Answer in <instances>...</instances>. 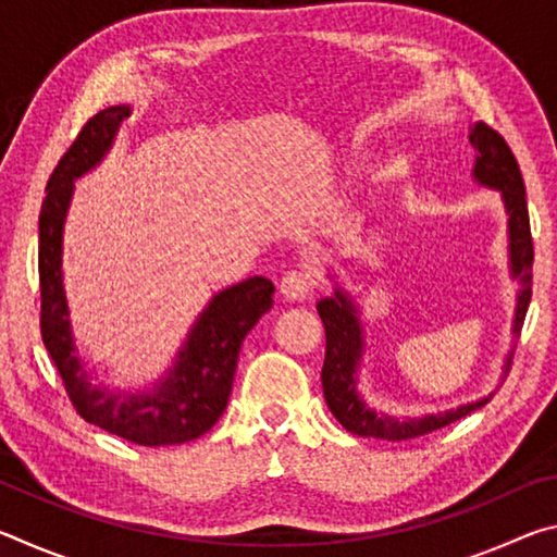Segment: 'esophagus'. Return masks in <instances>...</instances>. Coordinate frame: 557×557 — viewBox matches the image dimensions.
<instances>
[{
	"instance_id": "esophagus-1",
	"label": "esophagus",
	"mask_w": 557,
	"mask_h": 557,
	"mask_svg": "<svg viewBox=\"0 0 557 557\" xmlns=\"http://www.w3.org/2000/svg\"><path fill=\"white\" fill-rule=\"evenodd\" d=\"M312 289H314V280L305 270H289L280 280L282 297L289 299V301L307 299L309 295H312Z\"/></svg>"
}]
</instances>
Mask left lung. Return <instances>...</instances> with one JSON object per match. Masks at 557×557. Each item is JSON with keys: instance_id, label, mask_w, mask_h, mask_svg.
I'll list each match as a JSON object with an SVG mask.
<instances>
[{"instance_id": "left-lung-1", "label": "left lung", "mask_w": 557, "mask_h": 557, "mask_svg": "<svg viewBox=\"0 0 557 557\" xmlns=\"http://www.w3.org/2000/svg\"><path fill=\"white\" fill-rule=\"evenodd\" d=\"M469 143L476 152L474 172L471 176L482 186H492L502 191V199L508 213V260H511V275L521 280V292L516 299L513 317V336L521 334L523 319L531 301V280H533V238L531 221H528L525 206V186L521 169L506 139L492 129L486 122H474ZM317 312L324 322L326 332V354L322 369V388L329 410L342 425L358 437H379V440H412L449 422H457L465 414L474 412L492 400L494 393L476 403L459 405L455 410L425 414V418H393V414L375 410L358 393V366L363 358V326L358 319V309L346 292L336 289L334 297H324L317 305ZM511 366V358H508Z\"/></svg>"}]
</instances>
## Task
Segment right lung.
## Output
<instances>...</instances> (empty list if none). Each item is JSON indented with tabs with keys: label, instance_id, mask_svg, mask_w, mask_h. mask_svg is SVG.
<instances>
[{
	"label": "right lung",
	"instance_id": "add662e5",
	"mask_svg": "<svg viewBox=\"0 0 557 557\" xmlns=\"http://www.w3.org/2000/svg\"><path fill=\"white\" fill-rule=\"evenodd\" d=\"M129 112V106H112L92 115L46 184L39 213L41 338L83 420L135 445H182L201 437L219 422L231 398L243 338L272 307L275 285L265 277H248L219 292L196 319L172 369L152 388L125 393L92 383L75 354L63 292V223L73 182L110 152Z\"/></svg>",
	"mask_w": 557,
	"mask_h": 557
}]
</instances>
